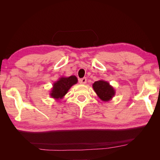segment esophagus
<instances>
[{"label": "esophagus", "mask_w": 160, "mask_h": 160, "mask_svg": "<svg viewBox=\"0 0 160 160\" xmlns=\"http://www.w3.org/2000/svg\"><path fill=\"white\" fill-rule=\"evenodd\" d=\"M79 82L80 84H85L87 83V79L85 78V77H84V78L80 79Z\"/></svg>", "instance_id": "34e87169"}]
</instances>
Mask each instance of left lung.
Returning <instances> with one entry per match:
<instances>
[{
  "label": "left lung",
  "mask_w": 160,
  "mask_h": 160,
  "mask_svg": "<svg viewBox=\"0 0 160 160\" xmlns=\"http://www.w3.org/2000/svg\"><path fill=\"white\" fill-rule=\"evenodd\" d=\"M92 86L99 99L105 102L111 101L115 95V90L109 83L106 81H97Z\"/></svg>",
  "instance_id": "obj_1"
}]
</instances>
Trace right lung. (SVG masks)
I'll return each instance as SVG.
<instances>
[{
    "label": "right lung",
    "instance_id": "1",
    "mask_svg": "<svg viewBox=\"0 0 160 160\" xmlns=\"http://www.w3.org/2000/svg\"><path fill=\"white\" fill-rule=\"evenodd\" d=\"M78 79L75 75L68 77H61L59 80L55 82L50 92V96L55 100H60L64 98L71 87L75 85Z\"/></svg>",
    "mask_w": 160,
    "mask_h": 160
}]
</instances>
